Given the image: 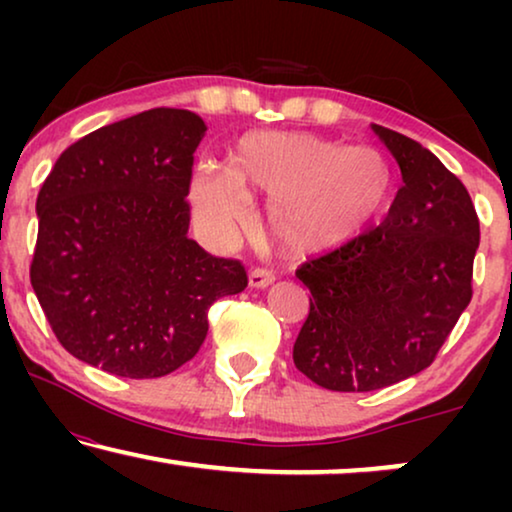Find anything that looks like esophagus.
<instances>
[{"label": "esophagus", "mask_w": 512, "mask_h": 512, "mask_svg": "<svg viewBox=\"0 0 512 512\" xmlns=\"http://www.w3.org/2000/svg\"><path fill=\"white\" fill-rule=\"evenodd\" d=\"M275 282V275L265 268H254L249 272V286L251 289H268V286Z\"/></svg>", "instance_id": "obj_1"}]
</instances>
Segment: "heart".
I'll list each match as a JSON object with an SVG mask.
<instances>
[{"label":"heart","instance_id":"obj_1","mask_svg":"<svg viewBox=\"0 0 512 512\" xmlns=\"http://www.w3.org/2000/svg\"><path fill=\"white\" fill-rule=\"evenodd\" d=\"M251 191L272 198L275 240L296 256L342 247L389 207L394 174L375 149L298 130H258L237 144L233 163L207 160L191 184L193 212L214 233L251 223Z\"/></svg>","mask_w":512,"mask_h":512}]
</instances>
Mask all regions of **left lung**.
Wrapping results in <instances>:
<instances>
[{
	"instance_id": "obj_1",
	"label": "left lung",
	"mask_w": 512,
	"mask_h": 512,
	"mask_svg": "<svg viewBox=\"0 0 512 512\" xmlns=\"http://www.w3.org/2000/svg\"><path fill=\"white\" fill-rule=\"evenodd\" d=\"M370 128L403 177L387 219L296 272L312 298L293 363L331 391L422 373L473 296L480 223L466 186L415 139Z\"/></svg>"
}]
</instances>
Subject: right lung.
<instances>
[{"instance_id": "right-lung-1", "label": "right lung", "mask_w": 512, "mask_h": 512, "mask_svg": "<svg viewBox=\"0 0 512 512\" xmlns=\"http://www.w3.org/2000/svg\"><path fill=\"white\" fill-rule=\"evenodd\" d=\"M205 132L193 111L149 109L79 139L46 177L30 279L76 359L130 380L163 377L198 354L209 307L247 289L240 261L188 237Z\"/></svg>"}]
</instances>
